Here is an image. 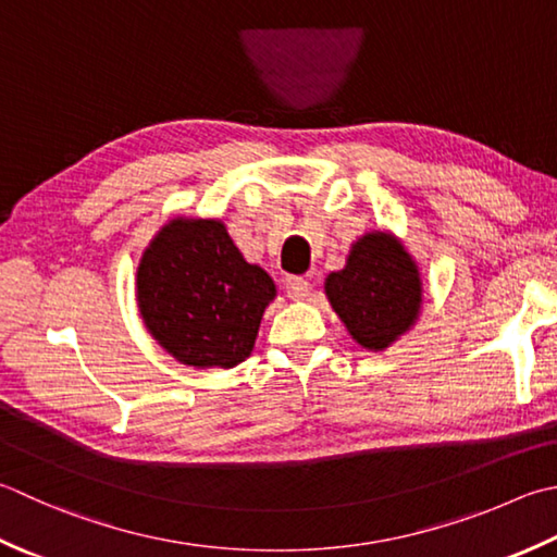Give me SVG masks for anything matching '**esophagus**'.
Segmentation results:
<instances>
[{
	"label": "esophagus",
	"instance_id": "obj_1",
	"mask_svg": "<svg viewBox=\"0 0 557 557\" xmlns=\"http://www.w3.org/2000/svg\"><path fill=\"white\" fill-rule=\"evenodd\" d=\"M285 292L292 299H304L309 294V280L304 277H285Z\"/></svg>",
	"mask_w": 557,
	"mask_h": 557
}]
</instances>
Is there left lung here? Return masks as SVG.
I'll return each instance as SVG.
<instances>
[{"label":"left lung","instance_id":"obj_1","mask_svg":"<svg viewBox=\"0 0 557 557\" xmlns=\"http://www.w3.org/2000/svg\"><path fill=\"white\" fill-rule=\"evenodd\" d=\"M325 294L359 345L384 350L416 323L422 282L406 248L376 232L359 238L347 265L331 272Z\"/></svg>","mask_w":557,"mask_h":557}]
</instances>
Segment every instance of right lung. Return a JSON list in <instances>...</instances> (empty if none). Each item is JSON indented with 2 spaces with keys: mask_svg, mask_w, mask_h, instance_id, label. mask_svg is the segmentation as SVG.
I'll list each match as a JSON object with an SVG mask.
<instances>
[{
  "mask_svg": "<svg viewBox=\"0 0 557 557\" xmlns=\"http://www.w3.org/2000/svg\"><path fill=\"white\" fill-rule=\"evenodd\" d=\"M275 285L238 253L222 222L173 220L137 268L141 319L161 347L190 367L242 364Z\"/></svg>",
  "mask_w": 557,
  "mask_h": 557,
  "instance_id": "right-lung-1",
  "label": "right lung"
}]
</instances>
